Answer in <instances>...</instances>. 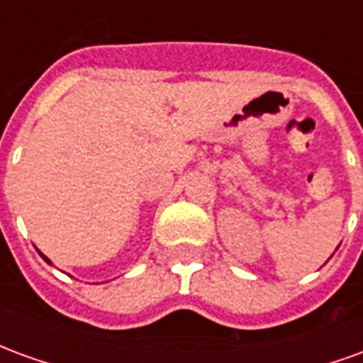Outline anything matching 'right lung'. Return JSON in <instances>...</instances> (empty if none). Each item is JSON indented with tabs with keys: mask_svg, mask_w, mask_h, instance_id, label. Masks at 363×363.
Instances as JSON below:
<instances>
[{
	"mask_svg": "<svg viewBox=\"0 0 363 363\" xmlns=\"http://www.w3.org/2000/svg\"><path fill=\"white\" fill-rule=\"evenodd\" d=\"M40 257H43V259H44V260H46V262H48V264H52V262H50V259H48V257H44L43 252H40Z\"/></svg>",
	"mask_w": 363,
	"mask_h": 363,
	"instance_id": "1",
	"label": "right lung"
}]
</instances>
